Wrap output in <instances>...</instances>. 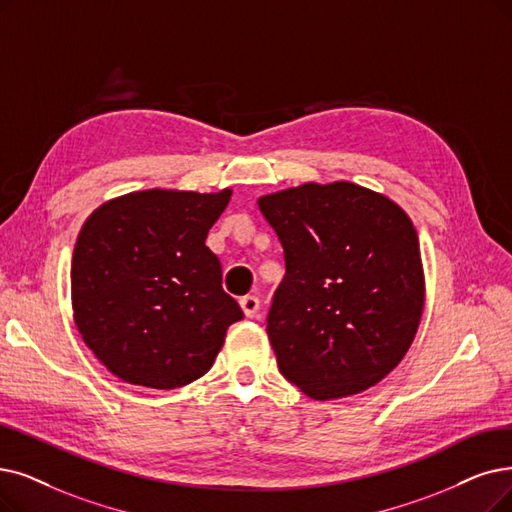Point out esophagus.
<instances>
[{
  "instance_id": "34e87169",
  "label": "esophagus",
  "mask_w": 512,
  "mask_h": 512,
  "mask_svg": "<svg viewBox=\"0 0 512 512\" xmlns=\"http://www.w3.org/2000/svg\"><path fill=\"white\" fill-rule=\"evenodd\" d=\"M239 306H241L243 315L252 319V317H256V315H258V309H260V300H258L256 296H243V298L239 300Z\"/></svg>"
}]
</instances>
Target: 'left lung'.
Instances as JSON below:
<instances>
[{
	"mask_svg": "<svg viewBox=\"0 0 512 512\" xmlns=\"http://www.w3.org/2000/svg\"><path fill=\"white\" fill-rule=\"evenodd\" d=\"M285 254L267 334L281 374L315 401L359 395L401 363L424 313L412 218L351 180L258 197Z\"/></svg>",
	"mask_w": 512,
	"mask_h": 512,
	"instance_id": "8db88e82",
	"label": "left lung"
}]
</instances>
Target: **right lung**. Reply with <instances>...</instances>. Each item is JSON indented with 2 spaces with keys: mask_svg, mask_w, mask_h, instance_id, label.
Returning <instances> with one entry per match:
<instances>
[{
  "mask_svg": "<svg viewBox=\"0 0 512 512\" xmlns=\"http://www.w3.org/2000/svg\"><path fill=\"white\" fill-rule=\"evenodd\" d=\"M231 195L134 191L86 218L71 262L73 321L119 380L170 391L201 378L243 317L206 245Z\"/></svg>",
  "mask_w": 512,
  "mask_h": 512,
  "instance_id": "obj_1",
  "label": "right lung"
}]
</instances>
